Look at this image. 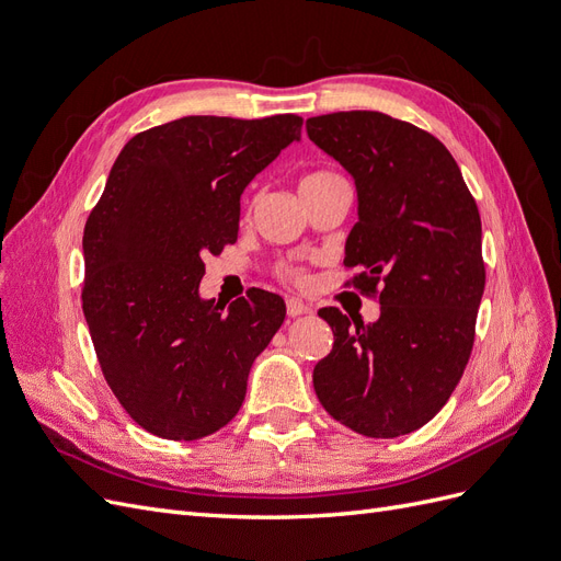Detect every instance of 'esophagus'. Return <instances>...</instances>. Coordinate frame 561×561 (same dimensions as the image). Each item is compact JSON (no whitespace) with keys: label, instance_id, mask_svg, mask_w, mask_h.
Here are the masks:
<instances>
[{"label":"esophagus","instance_id":"esophagus-1","mask_svg":"<svg viewBox=\"0 0 561 561\" xmlns=\"http://www.w3.org/2000/svg\"><path fill=\"white\" fill-rule=\"evenodd\" d=\"M287 316L290 318H297V316H304V313H311V309L307 307V304H301L299 299H287Z\"/></svg>","mask_w":561,"mask_h":561}]
</instances>
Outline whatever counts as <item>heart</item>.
Returning a JSON list of instances; mask_svg holds the SVG:
<instances>
[{"label":"heart","instance_id":"1","mask_svg":"<svg viewBox=\"0 0 561 561\" xmlns=\"http://www.w3.org/2000/svg\"><path fill=\"white\" fill-rule=\"evenodd\" d=\"M334 178H336V175H332V173H309V175H304L301 182H299V192L311 190V186L322 184V182H328V180H334ZM283 274H285L287 278H297L299 271H297V266H285Z\"/></svg>","mask_w":561,"mask_h":561}]
</instances>
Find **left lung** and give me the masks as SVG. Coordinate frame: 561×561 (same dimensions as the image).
Returning <instances> with one entry per match:
<instances>
[{
    "label": "left lung",
    "mask_w": 561,
    "mask_h": 561,
    "mask_svg": "<svg viewBox=\"0 0 561 561\" xmlns=\"http://www.w3.org/2000/svg\"><path fill=\"white\" fill-rule=\"evenodd\" d=\"M358 194L344 266L379 293L377 322L328 307L334 344L313 369L328 414L365 437H400L443 410L468 365L484 295L482 222L449 149L381 112L307 122Z\"/></svg>",
    "instance_id": "obj_1"
}]
</instances>
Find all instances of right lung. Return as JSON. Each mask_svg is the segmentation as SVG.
Returning a JSON list of instances; mask_svg holds the SVG:
<instances>
[{"label":"right lung","instance_id":"obj_1","mask_svg":"<svg viewBox=\"0 0 561 561\" xmlns=\"http://www.w3.org/2000/svg\"><path fill=\"white\" fill-rule=\"evenodd\" d=\"M299 138L297 114L182 116L135 135L112 165L83 229L81 301L112 393L151 435L198 439L241 410L285 301L203 299V257L236 243L245 186Z\"/></svg>","mask_w":561,"mask_h":561}]
</instances>
